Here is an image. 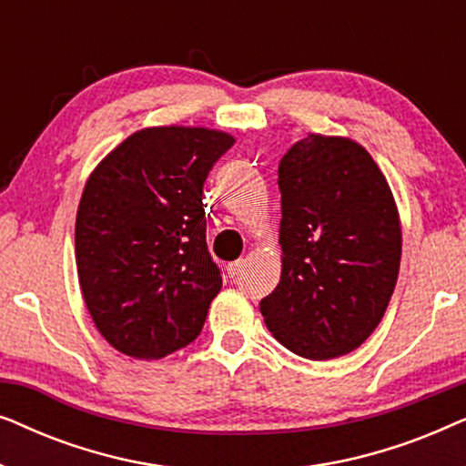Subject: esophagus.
Returning <instances> with one entry per match:
<instances>
[{
    "instance_id": "34e87169",
    "label": "esophagus",
    "mask_w": 466,
    "mask_h": 466,
    "mask_svg": "<svg viewBox=\"0 0 466 466\" xmlns=\"http://www.w3.org/2000/svg\"><path fill=\"white\" fill-rule=\"evenodd\" d=\"M241 269H244V258L233 260V263H228V265H227V273H228V276H231V278L239 276Z\"/></svg>"
}]
</instances>
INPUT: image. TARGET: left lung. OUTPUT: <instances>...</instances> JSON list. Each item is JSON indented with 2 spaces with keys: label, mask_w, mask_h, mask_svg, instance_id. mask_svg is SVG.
<instances>
[{
  "label": "left lung",
  "mask_w": 466,
  "mask_h": 466,
  "mask_svg": "<svg viewBox=\"0 0 466 466\" xmlns=\"http://www.w3.org/2000/svg\"><path fill=\"white\" fill-rule=\"evenodd\" d=\"M282 278L260 301L290 352L329 360L352 352L386 314L400 265L390 187L352 139L308 136L278 167Z\"/></svg>",
  "instance_id": "8db88e82"
}]
</instances>
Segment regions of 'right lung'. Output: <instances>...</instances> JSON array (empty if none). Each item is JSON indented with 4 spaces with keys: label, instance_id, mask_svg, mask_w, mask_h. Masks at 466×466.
Masks as SVG:
<instances>
[{
    "label": "right lung",
    "instance_id": "right-lung-1",
    "mask_svg": "<svg viewBox=\"0 0 466 466\" xmlns=\"http://www.w3.org/2000/svg\"><path fill=\"white\" fill-rule=\"evenodd\" d=\"M235 139L199 127L127 137L88 177L76 218L82 297L99 333L133 359L197 339L220 292L203 184Z\"/></svg>",
    "mask_w": 466,
    "mask_h": 466
}]
</instances>
